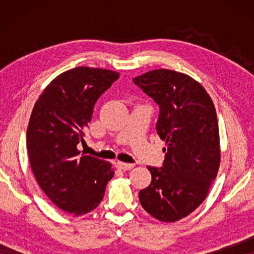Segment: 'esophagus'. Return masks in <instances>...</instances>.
<instances>
[{
	"instance_id": "34e87169",
	"label": "esophagus",
	"mask_w": 254,
	"mask_h": 254,
	"mask_svg": "<svg viewBox=\"0 0 254 254\" xmlns=\"http://www.w3.org/2000/svg\"><path fill=\"white\" fill-rule=\"evenodd\" d=\"M116 166H117L118 169L124 170V171H128V170H130V169L134 168V164H128V163L117 162V163H116Z\"/></svg>"
}]
</instances>
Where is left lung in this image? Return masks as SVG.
<instances>
[{"label":"left lung","instance_id":"1","mask_svg":"<svg viewBox=\"0 0 254 254\" xmlns=\"http://www.w3.org/2000/svg\"><path fill=\"white\" fill-rule=\"evenodd\" d=\"M133 83L158 105L156 130L166 144L162 168L147 166L151 183L138 199L159 221L182 220L203 202L220 168L215 106L203 86L183 72L157 69Z\"/></svg>","mask_w":254,"mask_h":254}]
</instances>
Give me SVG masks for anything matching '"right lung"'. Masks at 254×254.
I'll use <instances>...</instances> for the list:
<instances>
[{"label":"right lung","instance_id":"add662e5","mask_svg":"<svg viewBox=\"0 0 254 254\" xmlns=\"http://www.w3.org/2000/svg\"><path fill=\"white\" fill-rule=\"evenodd\" d=\"M119 74L99 68H72L54 78L37 100L26 131L33 175L52 202L76 216L103 200L114 175L110 163L81 156L86 127L100 96Z\"/></svg>","mask_w":254,"mask_h":254}]
</instances>
